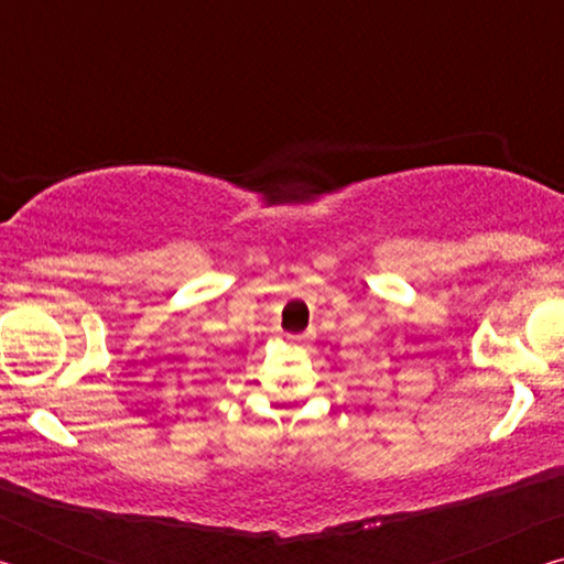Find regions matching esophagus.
<instances>
[{
  "mask_svg": "<svg viewBox=\"0 0 564 564\" xmlns=\"http://www.w3.org/2000/svg\"><path fill=\"white\" fill-rule=\"evenodd\" d=\"M291 340H295V343H301V340H305V336H291Z\"/></svg>",
  "mask_w": 564,
  "mask_h": 564,
  "instance_id": "1",
  "label": "esophagus"
}]
</instances>
